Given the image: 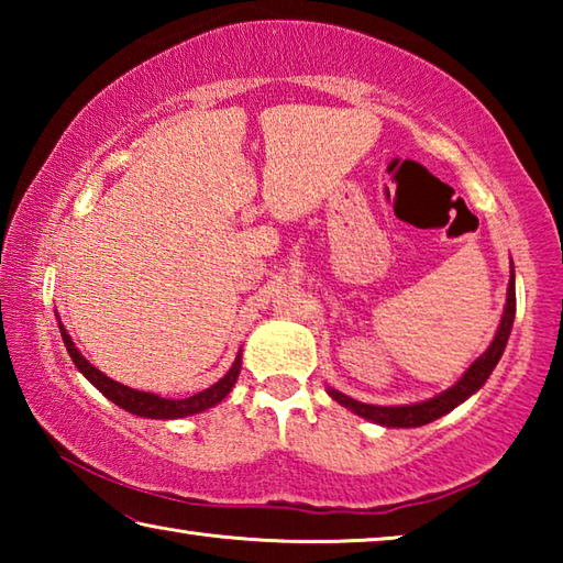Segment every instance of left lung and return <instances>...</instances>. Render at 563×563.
<instances>
[{"label":"left lung","mask_w":563,"mask_h":563,"mask_svg":"<svg viewBox=\"0 0 563 563\" xmlns=\"http://www.w3.org/2000/svg\"><path fill=\"white\" fill-rule=\"evenodd\" d=\"M514 312H517V292H514V273H511V280H509V292H507V308H504V316H501V325L497 330V338L489 345V350L484 352V355L474 362V365L466 369L464 377L456 383L454 387L446 389V393L437 395L432 399H427V402H419V405H407V407H377V405H362L357 399H352L347 395L338 393V389H330V397L340 402L342 407L352 409V412L365 417V419H373L377 424H385V427H422V424H430L434 422L437 417H442L454 409L460 402H464L466 397L474 395L476 389H479L484 383H487V377L492 375V369L497 367V362L501 357L504 347H507V340H509V332H511V322H514Z\"/></svg>","instance_id":"obj_1"}]
</instances>
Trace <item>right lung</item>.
<instances>
[{
	"mask_svg": "<svg viewBox=\"0 0 563 563\" xmlns=\"http://www.w3.org/2000/svg\"><path fill=\"white\" fill-rule=\"evenodd\" d=\"M59 330H62L64 345H66V350H69L74 365L81 369V375L87 377L89 383L97 387L103 397H109L113 405H119L121 409H126V412L136 415V417H146V419H178V417H188V415L203 412V409L218 405L228 393H231L233 385H235V379H238V373H241V355H238L235 362H233V367L228 369L225 377L218 379L213 387H208V389H203V393H198L194 397H186V399H166V397H158V395H151V393H139V389H131L126 385L113 383L111 377L99 373L97 367L89 365V362L81 357V352L74 347L71 338L66 335L62 320H59Z\"/></svg>",
	"mask_w": 563,
	"mask_h": 563,
	"instance_id": "add662e5",
	"label": "right lung"
}]
</instances>
